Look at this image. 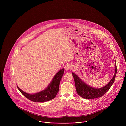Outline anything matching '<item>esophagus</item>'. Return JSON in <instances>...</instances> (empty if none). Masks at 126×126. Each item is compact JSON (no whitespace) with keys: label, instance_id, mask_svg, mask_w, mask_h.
I'll return each instance as SVG.
<instances>
[{"label":"esophagus","instance_id":"esophagus-1","mask_svg":"<svg viewBox=\"0 0 126 126\" xmlns=\"http://www.w3.org/2000/svg\"><path fill=\"white\" fill-rule=\"evenodd\" d=\"M71 66L70 64H66L64 66V69L65 71H68L71 69Z\"/></svg>","mask_w":126,"mask_h":126}]
</instances>
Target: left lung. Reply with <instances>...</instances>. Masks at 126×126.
<instances>
[{"instance_id":"obj_1","label":"left lung","mask_w":126,"mask_h":126,"mask_svg":"<svg viewBox=\"0 0 126 126\" xmlns=\"http://www.w3.org/2000/svg\"><path fill=\"white\" fill-rule=\"evenodd\" d=\"M115 67V71L112 79L104 87L100 88H95L89 86L84 82L75 73H72L74 79L77 94L83 98L86 99H92L101 97L109 90V89L111 87L115 81L117 73V65L116 61Z\"/></svg>"}]
</instances>
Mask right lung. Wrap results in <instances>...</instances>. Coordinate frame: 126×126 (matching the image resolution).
<instances>
[{"mask_svg":"<svg viewBox=\"0 0 126 126\" xmlns=\"http://www.w3.org/2000/svg\"><path fill=\"white\" fill-rule=\"evenodd\" d=\"M64 69H60L54 76L52 81L44 90L34 94H29L22 91L17 86L20 92L28 99L36 102H43L50 101L54 98L58 91L60 82L64 73Z\"/></svg>","mask_w":126,"mask_h":126,"instance_id":"right-lung-1","label":"right lung"}]
</instances>
